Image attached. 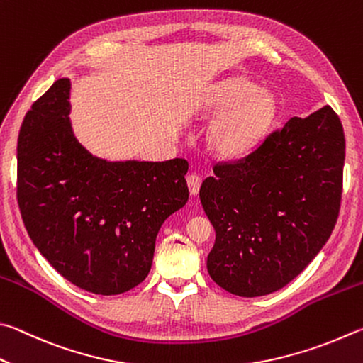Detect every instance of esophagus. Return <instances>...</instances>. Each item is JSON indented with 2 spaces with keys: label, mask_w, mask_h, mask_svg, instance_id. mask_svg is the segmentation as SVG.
I'll use <instances>...</instances> for the list:
<instances>
[{
  "label": "esophagus",
  "mask_w": 363,
  "mask_h": 363,
  "mask_svg": "<svg viewBox=\"0 0 363 363\" xmlns=\"http://www.w3.org/2000/svg\"><path fill=\"white\" fill-rule=\"evenodd\" d=\"M186 183H188V188H189V193L191 196H196L199 193V188H201V177L198 174H191L186 177Z\"/></svg>",
  "instance_id": "esophagus-1"
}]
</instances>
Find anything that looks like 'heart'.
Here are the masks:
<instances>
[{
  "mask_svg": "<svg viewBox=\"0 0 363 363\" xmlns=\"http://www.w3.org/2000/svg\"><path fill=\"white\" fill-rule=\"evenodd\" d=\"M206 114L217 116L207 129V148L225 161L249 156L268 137L279 113L277 95L245 76L215 84L206 99Z\"/></svg>",
  "mask_w": 363,
  "mask_h": 363,
  "instance_id": "heart-1",
  "label": "heart"
}]
</instances>
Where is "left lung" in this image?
Masks as SVG:
<instances>
[{
	"label": "left lung",
	"instance_id": "1",
	"mask_svg": "<svg viewBox=\"0 0 363 363\" xmlns=\"http://www.w3.org/2000/svg\"><path fill=\"white\" fill-rule=\"evenodd\" d=\"M345 132L323 106L290 118L236 164L215 165L199 198L215 228L212 281L253 298L282 289L313 262L340 212Z\"/></svg>",
	"mask_w": 363,
	"mask_h": 363
}]
</instances>
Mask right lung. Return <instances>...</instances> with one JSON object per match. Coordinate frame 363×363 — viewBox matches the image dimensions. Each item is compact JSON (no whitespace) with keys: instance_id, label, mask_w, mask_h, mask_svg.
<instances>
[{"instance_id":"1","label":"right lung","mask_w":363,"mask_h":363,"mask_svg":"<svg viewBox=\"0 0 363 363\" xmlns=\"http://www.w3.org/2000/svg\"><path fill=\"white\" fill-rule=\"evenodd\" d=\"M72 81L57 79L25 116L17 199L31 242L76 287L119 295L143 282L157 233L189 198L185 159L106 161L74 137Z\"/></svg>"}]
</instances>
